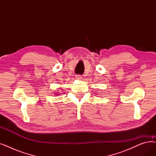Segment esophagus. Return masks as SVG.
Returning <instances> with one entry per match:
<instances>
[{"label": "esophagus", "mask_w": 156, "mask_h": 156, "mask_svg": "<svg viewBox=\"0 0 156 156\" xmlns=\"http://www.w3.org/2000/svg\"><path fill=\"white\" fill-rule=\"evenodd\" d=\"M82 76H80V75H76V78L77 79V80H82Z\"/></svg>", "instance_id": "obj_1"}]
</instances>
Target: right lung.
Wrapping results in <instances>:
<instances>
[{
  "label": "right lung",
  "instance_id": "obj_1",
  "mask_svg": "<svg viewBox=\"0 0 156 156\" xmlns=\"http://www.w3.org/2000/svg\"><path fill=\"white\" fill-rule=\"evenodd\" d=\"M55 95H59L60 94H58V93H57V94H55Z\"/></svg>",
  "mask_w": 156,
  "mask_h": 156
}]
</instances>
